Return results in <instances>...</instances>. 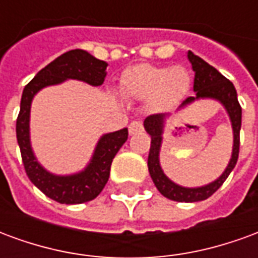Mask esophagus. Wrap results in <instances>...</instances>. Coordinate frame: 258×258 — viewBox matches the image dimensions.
Segmentation results:
<instances>
[{
	"label": "esophagus",
	"instance_id": "obj_1",
	"mask_svg": "<svg viewBox=\"0 0 258 258\" xmlns=\"http://www.w3.org/2000/svg\"><path fill=\"white\" fill-rule=\"evenodd\" d=\"M141 130H142V123H141V121H137V120L131 121V124L128 125L130 135L137 134V133H140Z\"/></svg>",
	"mask_w": 258,
	"mask_h": 258
}]
</instances>
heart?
<instances>
[{
	"label": "heart",
	"mask_w": 258,
	"mask_h": 258,
	"mask_svg": "<svg viewBox=\"0 0 258 258\" xmlns=\"http://www.w3.org/2000/svg\"><path fill=\"white\" fill-rule=\"evenodd\" d=\"M190 79L184 68L138 64L125 74L123 92L134 99H149L159 110L175 106L188 92Z\"/></svg>",
	"instance_id": "b5f03b06"
}]
</instances>
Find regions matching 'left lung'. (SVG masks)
Listing matches in <instances>:
<instances>
[{"mask_svg":"<svg viewBox=\"0 0 258 258\" xmlns=\"http://www.w3.org/2000/svg\"><path fill=\"white\" fill-rule=\"evenodd\" d=\"M188 60H189L192 70L195 72L194 81V92L195 96H189L185 99L178 110H182L185 107L195 103L196 101L202 99H213L221 103L222 107L225 109L231 127H232V153L231 159L228 162L227 167L222 171V174L211 181L209 184L202 185V186H182V185L175 184L174 181L168 178L164 174L160 164V151H162L163 134H164V127L166 121L171 117V114H153L145 118L144 127L148 134L151 135V149H149V156H148V168L149 174L153 181V184L157 190L170 200L174 202H186V203H194L200 202L207 198H210L228 178V175L235 167L238 162L239 156V133H240V124H242V107L238 102V94L233 84L228 79H225L217 69L205 62L203 59L195 55L192 51L186 52Z\"/></svg>","mask_w":258,"mask_h":258,"instance_id":"8db88e82","label":"left lung"}]
</instances>
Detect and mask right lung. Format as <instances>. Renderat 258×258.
<instances>
[{
  "label": "right lung",
  "instance_id": "1",
  "mask_svg": "<svg viewBox=\"0 0 258 258\" xmlns=\"http://www.w3.org/2000/svg\"><path fill=\"white\" fill-rule=\"evenodd\" d=\"M106 68L105 60H99L83 49H73L62 53L41 69L26 85L22 94L20 112L16 120V138L26 174L42 194L59 203L80 205L95 199L101 194L110 175L113 159L128 138V130L123 128L101 135L90 162L83 170L72 174L51 173L38 162L31 146V103L41 90L62 84L68 80H77L92 87H99L106 77Z\"/></svg>",
  "mask_w": 258,
  "mask_h": 258
}]
</instances>
